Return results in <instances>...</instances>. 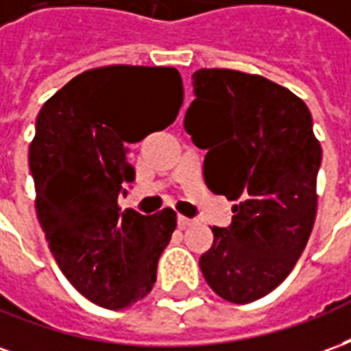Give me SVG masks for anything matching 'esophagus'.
<instances>
[{
  "instance_id": "esophagus-1",
  "label": "esophagus",
  "mask_w": 351,
  "mask_h": 351,
  "mask_svg": "<svg viewBox=\"0 0 351 351\" xmlns=\"http://www.w3.org/2000/svg\"><path fill=\"white\" fill-rule=\"evenodd\" d=\"M193 223H195V220H193V218H186V216H178V228H180V229L190 228V226H193Z\"/></svg>"
}]
</instances>
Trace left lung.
<instances>
[{"label": "left lung", "instance_id": "8db88e82", "mask_svg": "<svg viewBox=\"0 0 351 351\" xmlns=\"http://www.w3.org/2000/svg\"><path fill=\"white\" fill-rule=\"evenodd\" d=\"M184 128L206 150L208 190L233 205L199 259L216 295L246 304L284 282L308 243L322 146L301 97L261 75L199 69Z\"/></svg>", "mask_w": 351, "mask_h": 351}]
</instances>
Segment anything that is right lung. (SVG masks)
Wrapping results in <instances>:
<instances>
[{"mask_svg": "<svg viewBox=\"0 0 351 351\" xmlns=\"http://www.w3.org/2000/svg\"><path fill=\"white\" fill-rule=\"evenodd\" d=\"M182 101L175 67L107 65L77 75L39 110L29 145L37 218L65 278L103 308H128L154 287L176 213H120L118 197L135 178L128 143L171 125Z\"/></svg>", "mask_w": 351, "mask_h": 351, "instance_id": "right-lung-1", "label": "right lung"}]
</instances>
